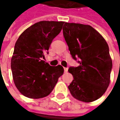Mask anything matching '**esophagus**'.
I'll return each instance as SVG.
<instances>
[{
    "instance_id": "esophagus-1",
    "label": "esophagus",
    "mask_w": 120,
    "mask_h": 120,
    "mask_svg": "<svg viewBox=\"0 0 120 120\" xmlns=\"http://www.w3.org/2000/svg\"><path fill=\"white\" fill-rule=\"evenodd\" d=\"M67 71H68V68L67 67H64V71H65V73H67Z\"/></svg>"
}]
</instances>
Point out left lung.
<instances>
[{
    "label": "left lung",
    "instance_id": "left-lung-1",
    "mask_svg": "<svg viewBox=\"0 0 120 120\" xmlns=\"http://www.w3.org/2000/svg\"><path fill=\"white\" fill-rule=\"evenodd\" d=\"M63 33L78 67H70L73 80L68 86L71 94L84 102L101 98L110 82L112 61L104 37L90 25L65 22Z\"/></svg>",
    "mask_w": 120,
    "mask_h": 120
}]
</instances>
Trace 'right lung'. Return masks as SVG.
<instances>
[{
	"label": "right lung",
	"mask_w": 120,
	"mask_h": 120,
	"mask_svg": "<svg viewBox=\"0 0 120 120\" xmlns=\"http://www.w3.org/2000/svg\"><path fill=\"white\" fill-rule=\"evenodd\" d=\"M65 22L40 21L26 29L16 41L11 59L14 83L26 98L39 99L47 96L63 74V67L51 66L45 54Z\"/></svg>",
	"instance_id": "right-lung-1"
}]
</instances>
